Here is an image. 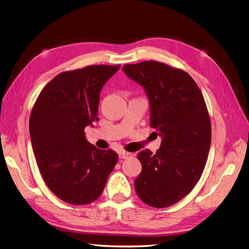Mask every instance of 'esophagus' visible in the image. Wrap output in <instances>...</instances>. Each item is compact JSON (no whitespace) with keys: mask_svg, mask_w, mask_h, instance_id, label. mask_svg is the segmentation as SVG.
I'll list each match as a JSON object with an SVG mask.
<instances>
[{"mask_svg":"<svg viewBox=\"0 0 249 249\" xmlns=\"http://www.w3.org/2000/svg\"><path fill=\"white\" fill-rule=\"evenodd\" d=\"M131 153L127 152H119V159H126V158L131 157Z\"/></svg>","mask_w":249,"mask_h":249,"instance_id":"obj_1","label":"esophagus"}]
</instances>
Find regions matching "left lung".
I'll return each instance as SVG.
<instances>
[{
  "label": "left lung",
  "mask_w": 249,
  "mask_h": 249,
  "mask_svg": "<svg viewBox=\"0 0 249 249\" xmlns=\"http://www.w3.org/2000/svg\"><path fill=\"white\" fill-rule=\"evenodd\" d=\"M123 70L144 88L149 126L162 138L156 154L149 149L138 154L142 170L135 190L150 207H170L192 191L206 166L211 119L205 99L189 73L165 63L144 61Z\"/></svg>",
  "instance_id": "8db88e82"
}]
</instances>
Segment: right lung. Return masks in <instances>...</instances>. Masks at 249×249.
<instances>
[{
    "label": "right lung",
    "mask_w": 249,
    "mask_h": 249,
    "mask_svg": "<svg viewBox=\"0 0 249 249\" xmlns=\"http://www.w3.org/2000/svg\"><path fill=\"white\" fill-rule=\"evenodd\" d=\"M120 65H90L57 74L30 115L37 166L50 190L71 205H87L104 191L118 160L112 149L90 144L85 127L97 122L100 92Z\"/></svg>",
    "instance_id": "right-lung-1"
}]
</instances>
